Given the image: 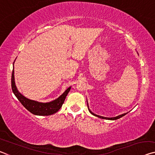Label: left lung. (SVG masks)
I'll list each match as a JSON object with an SVG mask.
<instances>
[{"label":"left lung","instance_id":"obj_1","mask_svg":"<svg viewBox=\"0 0 155 155\" xmlns=\"http://www.w3.org/2000/svg\"><path fill=\"white\" fill-rule=\"evenodd\" d=\"M89 111H90V112L91 113V114L94 115H95V116H96V117H100V118H102V119H106V120H115L119 119V118H120V117H123V116H124V115H125L126 114H124L120 115H118V116H117V117H103V116H101V115H96V114H93V113L91 112L90 109H89Z\"/></svg>","mask_w":155,"mask_h":155}]
</instances>
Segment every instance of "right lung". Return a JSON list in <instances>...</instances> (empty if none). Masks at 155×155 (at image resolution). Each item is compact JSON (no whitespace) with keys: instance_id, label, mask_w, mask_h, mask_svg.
Returning <instances> with one entry per match:
<instances>
[{"instance_id":"right-lung-1","label":"right lung","mask_w":155,"mask_h":155,"mask_svg":"<svg viewBox=\"0 0 155 155\" xmlns=\"http://www.w3.org/2000/svg\"><path fill=\"white\" fill-rule=\"evenodd\" d=\"M12 88L13 92L21 104L31 114L37 115H50L55 114L61 109L62 104H64L65 99L66 98V96L71 89L70 87H68L61 96H60L58 98L54 100V101L50 102V103H39V102L29 100L22 95L18 91L16 86L15 85L14 69H13L12 74Z\"/></svg>"}]
</instances>
